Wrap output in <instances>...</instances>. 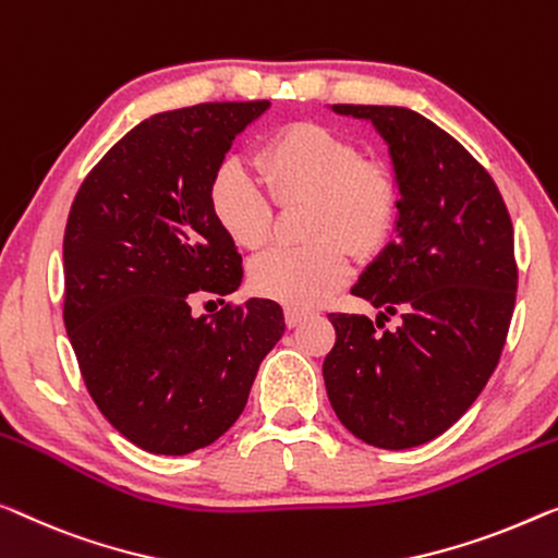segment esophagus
<instances>
[{
    "mask_svg": "<svg viewBox=\"0 0 558 558\" xmlns=\"http://www.w3.org/2000/svg\"><path fill=\"white\" fill-rule=\"evenodd\" d=\"M307 311H298V307H286V326L288 328H298L301 326V323H305L307 320Z\"/></svg>",
    "mask_w": 558,
    "mask_h": 558,
    "instance_id": "34e87169",
    "label": "esophagus"
}]
</instances>
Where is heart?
Returning <instances> with one entry per match:
<instances>
[{
    "instance_id": "b5f03b06",
    "label": "heart",
    "mask_w": 558,
    "mask_h": 558,
    "mask_svg": "<svg viewBox=\"0 0 558 558\" xmlns=\"http://www.w3.org/2000/svg\"><path fill=\"white\" fill-rule=\"evenodd\" d=\"M257 168L278 205L311 199L307 235L315 238L257 255L251 263L257 295L288 307L318 305L351 276L348 247L373 255L393 232L401 205L396 172L323 124L282 128L260 149ZM210 210L240 247H260L276 222V205L235 162L213 174Z\"/></svg>"
}]
</instances>
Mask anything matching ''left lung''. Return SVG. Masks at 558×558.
Wrapping results in <instances>:
<instances>
[{
    "label": "left lung",
    "mask_w": 558,
    "mask_h": 558,
    "mask_svg": "<svg viewBox=\"0 0 558 558\" xmlns=\"http://www.w3.org/2000/svg\"><path fill=\"white\" fill-rule=\"evenodd\" d=\"M386 140L401 187L393 240L351 293L380 307L330 313L323 378L338 421L386 451L428 444L471 409L501 359L517 303L513 226L473 155L405 107L332 105ZM404 323L386 331L388 314Z\"/></svg>",
    "instance_id": "1"
}]
</instances>
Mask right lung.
Returning <instances> with one entry per match:
<instances>
[{
	"label": "right lung",
	"mask_w": 558,
	"mask_h": 558,
	"mask_svg": "<svg viewBox=\"0 0 558 558\" xmlns=\"http://www.w3.org/2000/svg\"><path fill=\"white\" fill-rule=\"evenodd\" d=\"M205 102L132 128L74 195L64 228V328L107 421L149 453L185 456L238 421L286 318L265 298L193 315L199 290L230 295L243 257L210 210V182L268 110Z\"/></svg>",
	"instance_id": "add662e5"
}]
</instances>
